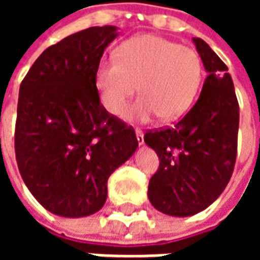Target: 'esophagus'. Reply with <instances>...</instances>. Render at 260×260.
<instances>
[{
	"label": "esophagus",
	"instance_id": "34e87169",
	"mask_svg": "<svg viewBox=\"0 0 260 260\" xmlns=\"http://www.w3.org/2000/svg\"><path fill=\"white\" fill-rule=\"evenodd\" d=\"M136 139H138V143L139 145H143L145 141H143V132L141 129H136Z\"/></svg>",
	"mask_w": 260,
	"mask_h": 260
}]
</instances>
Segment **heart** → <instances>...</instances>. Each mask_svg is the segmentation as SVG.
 <instances>
[{"label":"heart","instance_id":"heart-1","mask_svg":"<svg viewBox=\"0 0 260 260\" xmlns=\"http://www.w3.org/2000/svg\"><path fill=\"white\" fill-rule=\"evenodd\" d=\"M203 79L201 55L153 35L124 42L115 58L102 61L96 71V89L103 107L122 115L139 89L142 97L128 110L126 118L147 122L161 115L174 121L188 113Z\"/></svg>","mask_w":260,"mask_h":260}]
</instances>
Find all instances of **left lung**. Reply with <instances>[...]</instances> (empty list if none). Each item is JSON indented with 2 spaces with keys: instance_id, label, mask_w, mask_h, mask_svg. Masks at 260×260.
Returning a JSON list of instances; mask_svg holds the SVG:
<instances>
[{
  "instance_id": "1",
  "label": "left lung",
  "mask_w": 260,
  "mask_h": 260,
  "mask_svg": "<svg viewBox=\"0 0 260 260\" xmlns=\"http://www.w3.org/2000/svg\"><path fill=\"white\" fill-rule=\"evenodd\" d=\"M207 76L193 107L173 126L147 131L145 142L160 166L147 196L158 212L186 217L221 195L237 158L240 106L229 68L209 44L193 37Z\"/></svg>"
}]
</instances>
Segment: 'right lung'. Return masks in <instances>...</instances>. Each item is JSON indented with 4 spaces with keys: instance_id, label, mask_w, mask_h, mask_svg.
I'll return each mask as SVG.
<instances>
[{
    "instance_id": "right-lung-1",
    "label": "right lung",
    "mask_w": 260,
    "mask_h": 260,
    "mask_svg": "<svg viewBox=\"0 0 260 260\" xmlns=\"http://www.w3.org/2000/svg\"><path fill=\"white\" fill-rule=\"evenodd\" d=\"M117 37L94 26L50 46L22 80L15 156L31 195L48 212L85 217L107 199V181L138 147L135 131L103 107L96 71Z\"/></svg>"
}]
</instances>
